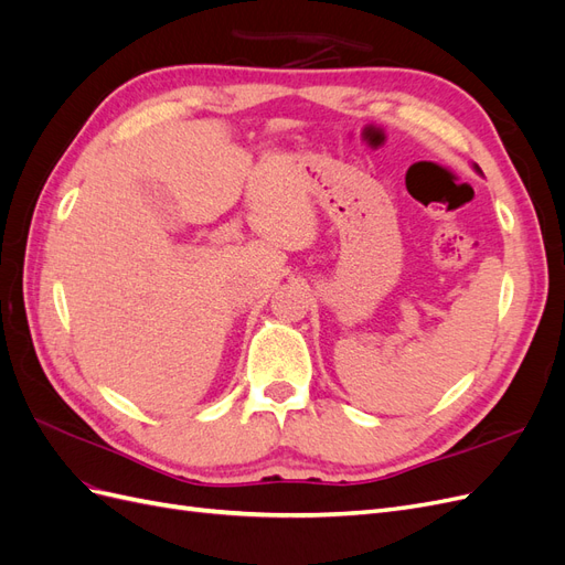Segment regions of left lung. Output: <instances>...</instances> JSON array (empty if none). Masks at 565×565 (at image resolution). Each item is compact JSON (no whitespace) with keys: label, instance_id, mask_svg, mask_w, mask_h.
Masks as SVG:
<instances>
[{"label":"left lung","instance_id":"left-lung-1","mask_svg":"<svg viewBox=\"0 0 565 565\" xmlns=\"http://www.w3.org/2000/svg\"><path fill=\"white\" fill-rule=\"evenodd\" d=\"M476 169H478V167H476ZM478 172H481V169H478Z\"/></svg>","mask_w":565,"mask_h":565}]
</instances>
